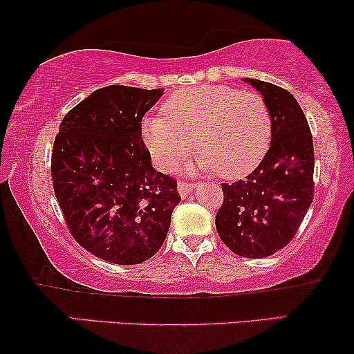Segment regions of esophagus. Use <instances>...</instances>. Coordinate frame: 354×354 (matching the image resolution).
<instances>
[{
    "instance_id": "34e87169",
    "label": "esophagus",
    "mask_w": 354,
    "mask_h": 354,
    "mask_svg": "<svg viewBox=\"0 0 354 354\" xmlns=\"http://www.w3.org/2000/svg\"><path fill=\"white\" fill-rule=\"evenodd\" d=\"M177 187H178V193H180V196L183 198H185L192 190H195V183L188 180H178Z\"/></svg>"
}]
</instances>
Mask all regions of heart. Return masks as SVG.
<instances>
[{
	"instance_id": "obj_1",
	"label": "heart",
	"mask_w": 354,
	"mask_h": 354,
	"mask_svg": "<svg viewBox=\"0 0 354 354\" xmlns=\"http://www.w3.org/2000/svg\"><path fill=\"white\" fill-rule=\"evenodd\" d=\"M161 111L145 120L143 138L162 171H174L188 156L193 140L201 169L224 178L245 177L268 151L270 113L253 91L192 86L172 93Z\"/></svg>"
}]
</instances>
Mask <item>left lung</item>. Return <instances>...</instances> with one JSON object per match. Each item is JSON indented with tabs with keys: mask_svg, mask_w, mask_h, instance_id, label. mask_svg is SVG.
I'll list each match as a JSON object with an SVG mask.
<instances>
[{
	"mask_svg": "<svg viewBox=\"0 0 354 354\" xmlns=\"http://www.w3.org/2000/svg\"><path fill=\"white\" fill-rule=\"evenodd\" d=\"M245 80L269 108L270 147L243 180L222 183L216 229L235 254L258 259L282 250L297 235L314 196V148L306 115L288 90Z\"/></svg>",
	"mask_w": 354,
	"mask_h": 354,
	"instance_id": "left-lung-1",
	"label": "left lung"
}]
</instances>
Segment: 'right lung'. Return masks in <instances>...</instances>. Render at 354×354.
I'll use <instances>...</instances> for the list:
<instances>
[{
    "instance_id": "right-lung-1",
    "label": "right lung",
    "mask_w": 354,
    "mask_h": 354,
    "mask_svg": "<svg viewBox=\"0 0 354 354\" xmlns=\"http://www.w3.org/2000/svg\"><path fill=\"white\" fill-rule=\"evenodd\" d=\"M164 88L111 85L64 115L51 177L66 225L82 248L113 264H140L166 240L177 180L154 171L142 138L143 115Z\"/></svg>"
}]
</instances>
